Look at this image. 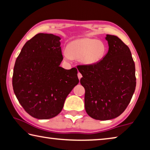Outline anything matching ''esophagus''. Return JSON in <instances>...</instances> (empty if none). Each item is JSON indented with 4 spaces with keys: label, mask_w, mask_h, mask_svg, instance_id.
Segmentation results:
<instances>
[{
    "label": "esophagus",
    "mask_w": 150,
    "mask_h": 150,
    "mask_svg": "<svg viewBox=\"0 0 150 150\" xmlns=\"http://www.w3.org/2000/svg\"><path fill=\"white\" fill-rule=\"evenodd\" d=\"M78 78H79V79H81V77H82V74H81V73H79V72L78 73Z\"/></svg>",
    "instance_id": "1"
}]
</instances>
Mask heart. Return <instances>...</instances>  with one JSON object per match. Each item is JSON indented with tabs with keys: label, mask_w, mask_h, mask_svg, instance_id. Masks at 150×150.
Here are the masks:
<instances>
[{
	"label": "heart",
	"mask_w": 150,
	"mask_h": 150,
	"mask_svg": "<svg viewBox=\"0 0 150 150\" xmlns=\"http://www.w3.org/2000/svg\"><path fill=\"white\" fill-rule=\"evenodd\" d=\"M106 47L102 42L93 38H81L71 42L64 52L66 59H79L84 65L95 64L103 59Z\"/></svg>",
	"instance_id": "b5f03b06"
}]
</instances>
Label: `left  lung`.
<instances>
[{
    "mask_svg": "<svg viewBox=\"0 0 150 150\" xmlns=\"http://www.w3.org/2000/svg\"><path fill=\"white\" fill-rule=\"evenodd\" d=\"M108 51L95 64L79 65L88 115L99 120L120 116L130 103L136 85L135 64L129 47L116 35H106Z\"/></svg>",
    "mask_w": 150,
    "mask_h": 150,
    "instance_id": "1",
    "label": "left lung"
}]
</instances>
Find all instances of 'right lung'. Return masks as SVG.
<instances>
[{"mask_svg": "<svg viewBox=\"0 0 150 150\" xmlns=\"http://www.w3.org/2000/svg\"><path fill=\"white\" fill-rule=\"evenodd\" d=\"M60 40L51 34H38L24 44L15 62V95L25 111L35 118L57 116L79 82L75 67H59L63 59Z\"/></svg>", "mask_w": 150, "mask_h": 150, "instance_id": "add662e5", "label": "right lung"}]
</instances>
